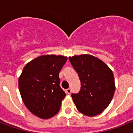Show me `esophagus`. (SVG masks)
<instances>
[{
	"instance_id": "esophagus-1",
	"label": "esophagus",
	"mask_w": 133,
	"mask_h": 133,
	"mask_svg": "<svg viewBox=\"0 0 133 133\" xmlns=\"http://www.w3.org/2000/svg\"><path fill=\"white\" fill-rule=\"evenodd\" d=\"M71 91H72V90H71L70 88H68V89H66V93L68 94H71Z\"/></svg>"
}]
</instances>
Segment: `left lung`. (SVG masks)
<instances>
[{"label": "left lung", "mask_w": 133, "mask_h": 133, "mask_svg": "<svg viewBox=\"0 0 133 133\" xmlns=\"http://www.w3.org/2000/svg\"><path fill=\"white\" fill-rule=\"evenodd\" d=\"M79 76L81 87L77 94H72L78 111L85 115H99L107 107L115 93L113 72L104 62L91 55L69 57Z\"/></svg>", "instance_id": "8db88e82"}]
</instances>
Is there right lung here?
<instances>
[{
    "mask_svg": "<svg viewBox=\"0 0 133 133\" xmlns=\"http://www.w3.org/2000/svg\"><path fill=\"white\" fill-rule=\"evenodd\" d=\"M68 57L42 55L27 63L18 78L22 99L28 109L42 119L59 112L65 93L59 83V74Z\"/></svg>",
    "mask_w": 133,
    "mask_h": 133,
    "instance_id": "obj_1",
    "label": "right lung"
}]
</instances>
